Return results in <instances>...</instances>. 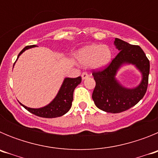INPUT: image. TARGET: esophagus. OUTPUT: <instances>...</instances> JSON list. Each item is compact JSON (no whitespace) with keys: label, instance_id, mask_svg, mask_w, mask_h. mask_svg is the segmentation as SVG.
Here are the masks:
<instances>
[{"label":"esophagus","instance_id":"34e87169","mask_svg":"<svg viewBox=\"0 0 158 158\" xmlns=\"http://www.w3.org/2000/svg\"><path fill=\"white\" fill-rule=\"evenodd\" d=\"M89 77V75L86 72H84L82 73V74H81V77H82V80H85V79H86V78H88Z\"/></svg>","mask_w":158,"mask_h":158}]
</instances>
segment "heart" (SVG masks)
Segmentation results:
<instances>
[{
    "label": "heart",
    "mask_w": 158,
    "mask_h": 158,
    "mask_svg": "<svg viewBox=\"0 0 158 158\" xmlns=\"http://www.w3.org/2000/svg\"><path fill=\"white\" fill-rule=\"evenodd\" d=\"M77 58L82 65L89 64L94 69H102L111 61V51L107 46L92 44L81 49L77 54Z\"/></svg>",
    "instance_id": "1"
}]
</instances>
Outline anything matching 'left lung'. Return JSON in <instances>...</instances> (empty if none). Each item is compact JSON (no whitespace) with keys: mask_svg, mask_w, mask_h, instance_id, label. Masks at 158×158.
I'll return each mask as SVG.
<instances>
[{"mask_svg":"<svg viewBox=\"0 0 158 158\" xmlns=\"http://www.w3.org/2000/svg\"><path fill=\"white\" fill-rule=\"evenodd\" d=\"M114 44L119 53L107 68L93 73L96 81L93 100L99 109L108 113L123 112L138 104L146 93L150 73V61L139 46L131 45L118 38ZM130 64L142 73L140 84L132 89L124 87L115 77L123 65Z\"/></svg>","mask_w":158,"mask_h":158,"instance_id":"1","label":"left lung"}]
</instances>
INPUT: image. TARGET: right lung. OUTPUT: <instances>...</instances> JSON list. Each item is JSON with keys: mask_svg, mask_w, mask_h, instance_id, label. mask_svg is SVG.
I'll return each instance as SVG.
<instances>
[{"mask_svg": "<svg viewBox=\"0 0 158 158\" xmlns=\"http://www.w3.org/2000/svg\"><path fill=\"white\" fill-rule=\"evenodd\" d=\"M36 47L35 45L27 46L20 51L17 57H19L22 53L24 52L27 49ZM16 59V60H17ZM81 82V77H78L76 78L65 77L63 81L62 86L60 88L58 94L54 97V100L47 105L40 108H31V107H26L21 104L25 109L30 111L31 113L37 115V116L43 117V118H56L65 115V113L69 111L72 106V101L73 99V91L75 88Z\"/></svg>", "mask_w": 158, "mask_h": 158, "instance_id": "add662e5", "label": "right lung"}]
</instances>
